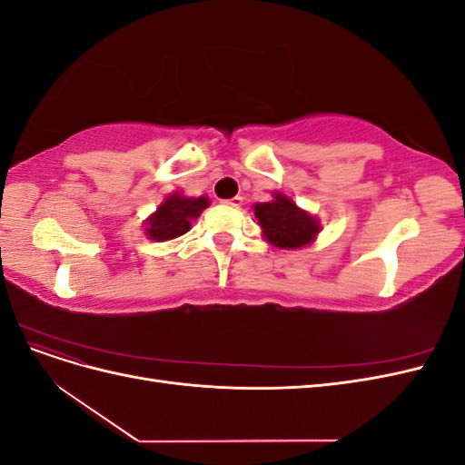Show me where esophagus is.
<instances>
[{"label": "esophagus", "instance_id": "1", "mask_svg": "<svg viewBox=\"0 0 465 465\" xmlns=\"http://www.w3.org/2000/svg\"><path fill=\"white\" fill-rule=\"evenodd\" d=\"M224 203H227V205H231V207H234V209H238V207H241V205H242V198H241V195H234V198L227 200V202H224Z\"/></svg>", "mask_w": 465, "mask_h": 465}]
</instances>
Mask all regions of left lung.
I'll list each match as a JSON object with an SVG mask.
<instances>
[{"label":"left lung","instance_id":"1","mask_svg":"<svg viewBox=\"0 0 465 465\" xmlns=\"http://www.w3.org/2000/svg\"><path fill=\"white\" fill-rule=\"evenodd\" d=\"M254 215L265 241L277 248L297 250L308 246L320 232L318 219L279 192H273L272 202L256 203Z\"/></svg>","mask_w":465,"mask_h":465}]
</instances>
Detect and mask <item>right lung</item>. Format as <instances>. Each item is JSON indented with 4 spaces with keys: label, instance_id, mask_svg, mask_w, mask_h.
I'll return each instance as SVG.
<instances>
[{
    "label": "right lung",
    "instance_id": "right-lung-1",
    "mask_svg": "<svg viewBox=\"0 0 465 465\" xmlns=\"http://www.w3.org/2000/svg\"><path fill=\"white\" fill-rule=\"evenodd\" d=\"M205 207H209L205 195L186 198L178 192L166 195L157 211L145 221V234L157 242L173 241L192 229V221L198 219Z\"/></svg>",
    "mask_w": 465,
    "mask_h": 465
}]
</instances>
